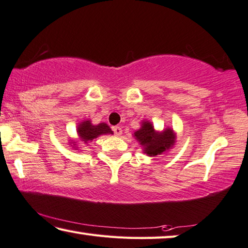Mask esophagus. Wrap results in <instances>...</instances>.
I'll list each match as a JSON object with an SVG mask.
<instances>
[{"label":"esophagus","instance_id":"esophagus-1","mask_svg":"<svg viewBox=\"0 0 248 248\" xmlns=\"http://www.w3.org/2000/svg\"><path fill=\"white\" fill-rule=\"evenodd\" d=\"M114 133H115V136L120 137L121 134H123V129H121L120 127H115L114 128Z\"/></svg>","mask_w":248,"mask_h":248}]
</instances>
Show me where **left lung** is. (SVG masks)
I'll list each match as a JSON object with an SVG mask.
<instances>
[{
    "mask_svg": "<svg viewBox=\"0 0 248 248\" xmlns=\"http://www.w3.org/2000/svg\"><path fill=\"white\" fill-rule=\"evenodd\" d=\"M134 138L142 145L143 152L148 156L163 154L175 143V134L172 129L167 128L164 131L157 132L154 125L147 120H144L141 128L134 132Z\"/></svg>",
    "mask_w": 248,
    "mask_h": 248,
    "instance_id": "8db88e82",
    "label": "left lung"
}]
</instances>
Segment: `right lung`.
<instances>
[{"mask_svg":"<svg viewBox=\"0 0 248 248\" xmlns=\"http://www.w3.org/2000/svg\"><path fill=\"white\" fill-rule=\"evenodd\" d=\"M77 133L81 141L88 143L91 142L92 140L96 139L97 137L103 136V134H112L114 132L111 131L109 125H107L105 123H101L94 125L90 120H85L79 124Z\"/></svg>","mask_w":248,"mask_h":248,"instance_id":"right-lung-1","label":"right lung"}]
</instances>
